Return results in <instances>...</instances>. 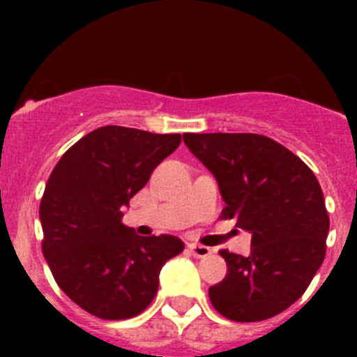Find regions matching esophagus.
Returning a JSON list of instances; mask_svg holds the SVG:
<instances>
[{"label": "esophagus", "instance_id": "obj_1", "mask_svg": "<svg viewBox=\"0 0 357 357\" xmlns=\"http://www.w3.org/2000/svg\"><path fill=\"white\" fill-rule=\"evenodd\" d=\"M188 248H189V252L195 255V257H198V259H204V257L211 255V248L204 247V245H197V243H193V245H189Z\"/></svg>", "mask_w": 357, "mask_h": 357}]
</instances>
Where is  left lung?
<instances>
[{
    "mask_svg": "<svg viewBox=\"0 0 357 357\" xmlns=\"http://www.w3.org/2000/svg\"><path fill=\"white\" fill-rule=\"evenodd\" d=\"M185 146L214 175L223 220L252 234L250 255L220 250L227 275L211 304L234 321H261L298 301L326 257L329 214L314 173L259 134H184Z\"/></svg>",
    "mask_w": 357,
    "mask_h": 357,
    "instance_id": "obj_1",
    "label": "left lung"
}]
</instances>
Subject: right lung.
<instances>
[{"label": "right lung", "mask_w": 357, "mask_h": 357, "mask_svg": "<svg viewBox=\"0 0 357 357\" xmlns=\"http://www.w3.org/2000/svg\"><path fill=\"white\" fill-rule=\"evenodd\" d=\"M181 141V134L107 125L53 168L39 207L43 254L59 288L87 313L103 320L143 313L160 268L184 250L175 236L143 238L121 223L123 206Z\"/></svg>", "instance_id": "1"}]
</instances>
